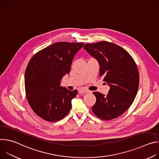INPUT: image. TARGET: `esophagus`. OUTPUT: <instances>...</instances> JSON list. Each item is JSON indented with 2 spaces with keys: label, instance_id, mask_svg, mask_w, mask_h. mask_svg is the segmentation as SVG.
Here are the masks:
<instances>
[{
  "label": "esophagus",
  "instance_id": "1",
  "mask_svg": "<svg viewBox=\"0 0 159 159\" xmlns=\"http://www.w3.org/2000/svg\"><path fill=\"white\" fill-rule=\"evenodd\" d=\"M88 93H89V90H85V89H80L79 90V94H87Z\"/></svg>",
  "mask_w": 159,
  "mask_h": 159
}]
</instances>
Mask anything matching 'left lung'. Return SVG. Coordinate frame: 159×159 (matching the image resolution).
Segmentation results:
<instances>
[{
	"label": "left lung",
	"instance_id": "obj_1",
	"mask_svg": "<svg viewBox=\"0 0 159 159\" xmlns=\"http://www.w3.org/2000/svg\"><path fill=\"white\" fill-rule=\"evenodd\" d=\"M84 48L98 60L99 76L110 87L107 96L93 93L96 102L92 110L101 120L116 118L130 107L137 94L140 80L137 65L128 52L108 41L85 44Z\"/></svg>",
	"mask_w": 159,
	"mask_h": 159
}]
</instances>
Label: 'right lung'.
<instances>
[{
    "label": "right lung",
    "instance_id": "add662e5",
    "mask_svg": "<svg viewBox=\"0 0 159 159\" xmlns=\"http://www.w3.org/2000/svg\"><path fill=\"white\" fill-rule=\"evenodd\" d=\"M84 43L58 42L35 53L25 72V92L33 111L44 120L55 122L69 112L78 91L60 86Z\"/></svg>",
    "mask_w": 159,
    "mask_h": 159
}]
</instances>
